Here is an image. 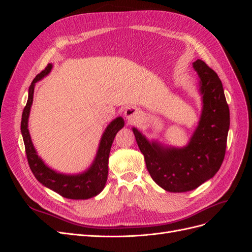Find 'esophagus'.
I'll use <instances>...</instances> for the list:
<instances>
[{"instance_id":"obj_1","label":"esophagus","mask_w":252,"mask_h":252,"mask_svg":"<svg viewBox=\"0 0 252 252\" xmlns=\"http://www.w3.org/2000/svg\"><path fill=\"white\" fill-rule=\"evenodd\" d=\"M124 116L126 118V120L130 123H133V122H136L140 117H141V112L139 111V109H136L134 107H128L125 109Z\"/></svg>"}]
</instances>
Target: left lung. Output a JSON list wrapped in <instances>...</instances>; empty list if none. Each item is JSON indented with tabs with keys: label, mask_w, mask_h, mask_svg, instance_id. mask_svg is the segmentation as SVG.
Segmentation results:
<instances>
[{
	"label": "left lung",
	"mask_w": 252,
	"mask_h": 252,
	"mask_svg": "<svg viewBox=\"0 0 252 252\" xmlns=\"http://www.w3.org/2000/svg\"><path fill=\"white\" fill-rule=\"evenodd\" d=\"M192 65L199 75L202 112L186 146L173 147L157 140L148 141L132 127L150 177L169 192L197 188L215 177L225 157L230 116L222 82L203 61L196 60Z\"/></svg>",
	"instance_id": "left-lung-1"
}]
</instances>
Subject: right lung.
<instances>
[{
	"instance_id": "obj_1",
	"label": "right lung",
	"mask_w": 252,
	"mask_h": 252,
	"mask_svg": "<svg viewBox=\"0 0 252 252\" xmlns=\"http://www.w3.org/2000/svg\"><path fill=\"white\" fill-rule=\"evenodd\" d=\"M52 69V64H48L41 73H39L32 81L28 90V100L22 114L21 132L23 141L25 144L26 156L28 164L35 179L42 185L62 195L66 199L71 200H87L100 193L104 189L108 175V158L112 142L116 138L118 131L124 127V119L118 117L111 121L106 127L100 140L98 148L93 164L88 169L77 174L61 173L51 169L43 159L37 156L28 130V119L30 109L33 102V93L35 83L49 74Z\"/></svg>"
}]
</instances>
